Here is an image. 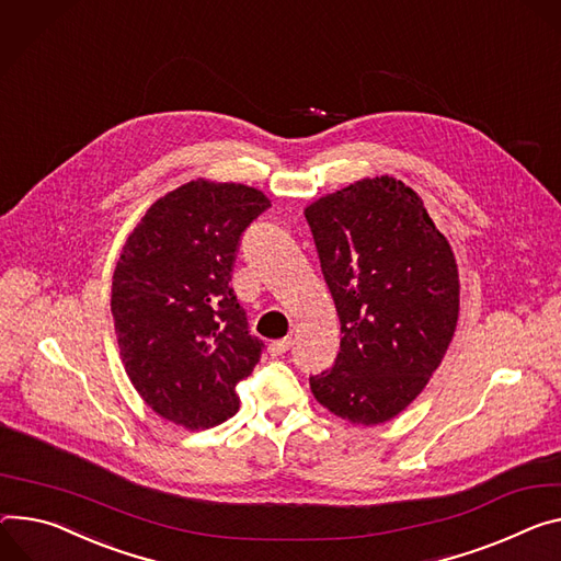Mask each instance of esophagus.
<instances>
[{"label": "esophagus", "instance_id": "34e87169", "mask_svg": "<svg viewBox=\"0 0 561 561\" xmlns=\"http://www.w3.org/2000/svg\"><path fill=\"white\" fill-rule=\"evenodd\" d=\"M290 337H282V340H275L268 344V353L271 355H284L288 348H290Z\"/></svg>", "mask_w": 561, "mask_h": 561}]
</instances>
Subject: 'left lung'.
Wrapping results in <instances>:
<instances>
[{"mask_svg":"<svg viewBox=\"0 0 561 561\" xmlns=\"http://www.w3.org/2000/svg\"><path fill=\"white\" fill-rule=\"evenodd\" d=\"M340 318L316 400L353 425L396 419L427 387L458 322V266L423 198L393 176L360 179L304 208Z\"/></svg>","mask_w":561,"mask_h":561,"instance_id":"obj_1","label":"left lung"}]
</instances>
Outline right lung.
Wrapping results in <instances>:
<instances>
[{
	"label": "right lung",
	"instance_id": "right-lung-1",
	"mask_svg": "<svg viewBox=\"0 0 561 561\" xmlns=\"http://www.w3.org/2000/svg\"><path fill=\"white\" fill-rule=\"evenodd\" d=\"M266 208L257 187L194 179L151 203L116 262L125 371L151 412L190 432L234 416V387L260 363L228 284L241 232Z\"/></svg>",
	"mask_w": 561,
	"mask_h": 561
}]
</instances>
